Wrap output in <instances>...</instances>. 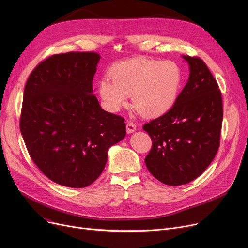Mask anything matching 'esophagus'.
Instances as JSON below:
<instances>
[{"label": "esophagus", "mask_w": 248, "mask_h": 248, "mask_svg": "<svg viewBox=\"0 0 248 248\" xmlns=\"http://www.w3.org/2000/svg\"><path fill=\"white\" fill-rule=\"evenodd\" d=\"M136 131H137L136 124L134 123H132V122H127V124H126V132H127V134H132V133H134Z\"/></svg>", "instance_id": "obj_1"}]
</instances>
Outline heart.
I'll use <instances>...</instances> for the list:
<instances>
[{
  "instance_id": "obj_1",
  "label": "heart",
  "mask_w": 248,
  "mask_h": 248,
  "mask_svg": "<svg viewBox=\"0 0 248 248\" xmlns=\"http://www.w3.org/2000/svg\"><path fill=\"white\" fill-rule=\"evenodd\" d=\"M111 80H99L98 94L110 111L127 104L132 95L134 108L144 116L159 117L170 110L178 98L182 72L171 60L139 57L116 63L109 70Z\"/></svg>"
}]
</instances>
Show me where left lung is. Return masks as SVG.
Masks as SVG:
<instances>
[{"label": "left lung", "mask_w": 248, "mask_h": 248, "mask_svg": "<svg viewBox=\"0 0 248 248\" xmlns=\"http://www.w3.org/2000/svg\"><path fill=\"white\" fill-rule=\"evenodd\" d=\"M190 74L174 107L144 125L152 139L145 162L162 183L179 186L198 178L220 146L222 96L217 81L199 57L183 55Z\"/></svg>", "instance_id": "obj_1"}]
</instances>
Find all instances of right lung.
<instances>
[{
    "instance_id": "add662e5",
    "label": "right lung",
    "mask_w": 248,
    "mask_h": 248,
    "mask_svg": "<svg viewBox=\"0 0 248 248\" xmlns=\"http://www.w3.org/2000/svg\"><path fill=\"white\" fill-rule=\"evenodd\" d=\"M95 52L55 54L26 82L20 129L29 155L55 183L84 188L100 176L108 149L125 137L124 119L103 110L93 79Z\"/></svg>"
}]
</instances>
